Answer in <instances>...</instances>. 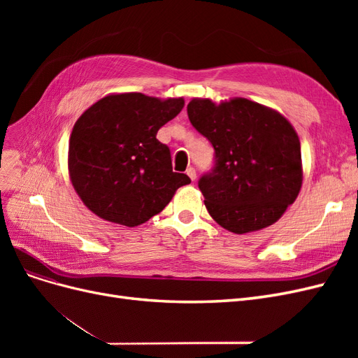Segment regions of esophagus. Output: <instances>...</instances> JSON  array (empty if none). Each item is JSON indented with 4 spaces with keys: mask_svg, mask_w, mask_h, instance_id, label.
<instances>
[{
    "mask_svg": "<svg viewBox=\"0 0 358 358\" xmlns=\"http://www.w3.org/2000/svg\"><path fill=\"white\" fill-rule=\"evenodd\" d=\"M187 175L189 176L191 180H196L197 179V173H196V169H194V167H188L187 169Z\"/></svg>",
    "mask_w": 358,
    "mask_h": 358,
    "instance_id": "esophagus-1",
    "label": "esophagus"
}]
</instances>
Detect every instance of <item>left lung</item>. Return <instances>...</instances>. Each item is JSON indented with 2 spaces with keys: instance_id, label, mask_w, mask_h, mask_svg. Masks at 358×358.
Listing matches in <instances>:
<instances>
[{
  "instance_id": "1",
  "label": "left lung",
  "mask_w": 358,
  "mask_h": 358,
  "mask_svg": "<svg viewBox=\"0 0 358 358\" xmlns=\"http://www.w3.org/2000/svg\"><path fill=\"white\" fill-rule=\"evenodd\" d=\"M192 127L215 149V167L199 188L206 209L225 230L251 233L275 224L297 199L300 140L285 116L248 99H192Z\"/></svg>"
}]
</instances>
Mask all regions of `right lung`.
Segmentation results:
<instances>
[{"label":"right lung","instance_id":"right-lung-1","mask_svg":"<svg viewBox=\"0 0 358 358\" xmlns=\"http://www.w3.org/2000/svg\"><path fill=\"white\" fill-rule=\"evenodd\" d=\"M183 99L110 94L76 121L69 175L83 204L100 218L136 227L159 213L191 179L171 169L158 129L183 109Z\"/></svg>","mask_w":358,"mask_h":358}]
</instances>
